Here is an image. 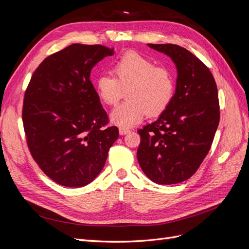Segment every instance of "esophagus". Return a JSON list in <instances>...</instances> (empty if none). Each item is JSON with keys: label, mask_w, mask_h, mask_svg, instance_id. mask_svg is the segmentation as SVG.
I'll use <instances>...</instances> for the list:
<instances>
[{"label": "esophagus", "mask_w": 249, "mask_h": 249, "mask_svg": "<svg viewBox=\"0 0 249 249\" xmlns=\"http://www.w3.org/2000/svg\"><path fill=\"white\" fill-rule=\"evenodd\" d=\"M129 132H130V130H127V129H119V134L120 135H125Z\"/></svg>", "instance_id": "obj_1"}]
</instances>
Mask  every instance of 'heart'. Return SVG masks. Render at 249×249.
<instances>
[{
  "label": "heart",
  "instance_id": "b5f03b06",
  "mask_svg": "<svg viewBox=\"0 0 249 249\" xmlns=\"http://www.w3.org/2000/svg\"><path fill=\"white\" fill-rule=\"evenodd\" d=\"M113 76L102 74L95 81L100 100L109 106L117 104L126 90V102L112 110L110 120L120 129L140 124L146 113L160 114L171 103L176 81L171 71L137 53H126L112 65Z\"/></svg>",
  "mask_w": 249,
  "mask_h": 249
}]
</instances>
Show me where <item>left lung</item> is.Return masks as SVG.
Instances as JSON below:
<instances>
[{"mask_svg":"<svg viewBox=\"0 0 249 249\" xmlns=\"http://www.w3.org/2000/svg\"><path fill=\"white\" fill-rule=\"evenodd\" d=\"M147 46L176 64V92L156 122L138 130L137 159L145 176L160 185L191 178L212 145L220 112L213 74L191 52L177 44Z\"/></svg>","mask_w":249,"mask_h":249,"instance_id":"obj_1","label":"left lung"}]
</instances>
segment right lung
<instances>
[{"mask_svg":"<svg viewBox=\"0 0 249 249\" xmlns=\"http://www.w3.org/2000/svg\"><path fill=\"white\" fill-rule=\"evenodd\" d=\"M113 54L100 44L73 43L44 59L30 80L22 106L28 147L59 185L91 183L118 138L90 81L95 64Z\"/></svg>","mask_w":249,"mask_h":249,"instance_id":"obj_1","label":"right lung"}]
</instances>
